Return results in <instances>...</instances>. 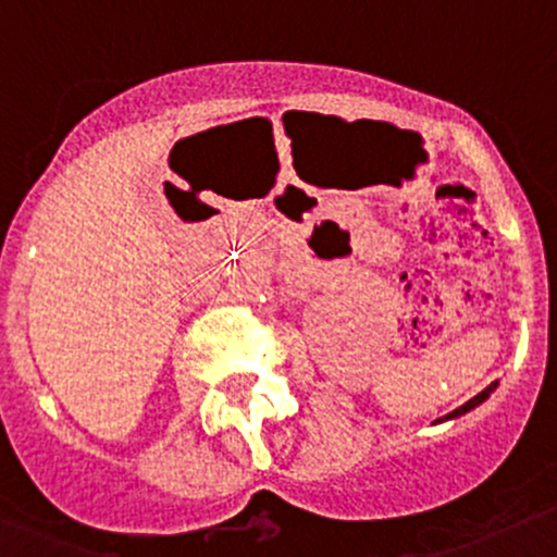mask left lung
<instances>
[{
	"mask_svg": "<svg viewBox=\"0 0 557 557\" xmlns=\"http://www.w3.org/2000/svg\"><path fill=\"white\" fill-rule=\"evenodd\" d=\"M496 387H498V383H491V385H487V387H485V391H482V393H476V396H474V398H469V401H466V404H463V407L453 409V412H450V414H447V418H445V420H455V418H460V414H466V412H471V409H476V407H480V404H482V401H487V398H491V393H493V391H496Z\"/></svg>",
	"mask_w": 557,
	"mask_h": 557,
	"instance_id": "1",
	"label": "left lung"
}]
</instances>
